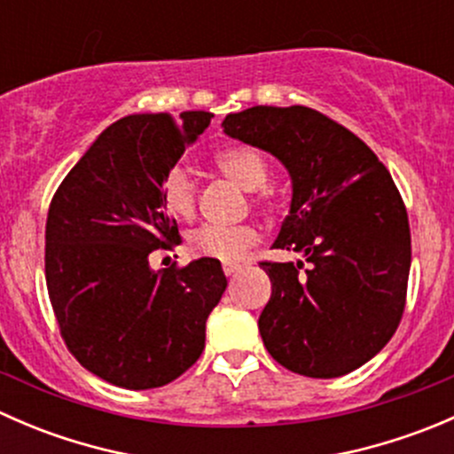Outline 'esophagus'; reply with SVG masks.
<instances>
[{
    "label": "esophagus",
    "mask_w": 454,
    "mask_h": 454,
    "mask_svg": "<svg viewBox=\"0 0 454 454\" xmlns=\"http://www.w3.org/2000/svg\"><path fill=\"white\" fill-rule=\"evenodd\" d=\"M222 270H223V274H226V277H232V274L239 272L241 263H223Z\"/></svg>",
    "instance_id": "esophagus-1"
}]
</instances>
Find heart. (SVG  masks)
<instances>
[{
    "mask_svg": "<svg viewBox=\"0 0 454 454\" xmlns=\"http://www.w3.org/2000/svg\"><path fill=\"white\" fill-rule=\"evenodd\" d=\"M215 167L222 176L235 182L239 189L254 191L253 204L265 206L268 195L261 193L268 182V164L259 153L248 146H228L213 158ZM160 198L164 208L177 219H191L198 215L200 186L193 173L182 164L168 168L160 184ZM259 241V231L253 223H237V226H219V223H204L189 235V250L195 256L217 261H237L248 248Z\"/></svg>",
    "mask_w": 454,
    "mask_h": 454,
    "instance_id": "b5f03b06",
    "label": "heart"
}]
</instances>
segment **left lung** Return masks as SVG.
Instances as JSON below:
<instances>
[{
	"label": "left lung",
	"instance_id": "1",
	"mask_svg": "<svg viewBox=\"0 0 454 454\" xmlns=\"http://www.w3.org/2000/svg\"><path fill=\"white\" fill-rule=\"evenodd\" d=\"M222 127L270 151L292 177L274 248L303 253L308 265L261 261L272 281L259 316L265 349L308 378L363 367L391 340L406 305L411 228L391 173L358 136L303 105H256Z\"/></svg>",
	"mask_w": 454,
	"mask_h": 454
}]
</instances>
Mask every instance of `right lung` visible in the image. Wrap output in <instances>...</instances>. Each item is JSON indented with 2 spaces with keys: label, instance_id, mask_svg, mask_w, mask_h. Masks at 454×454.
Listing matches in <instances>:
<instances>
[{
  "label": "right lung",
  "instance_id": "add662e5",
  "mask_svg": "<svg viewBox=\"0 0 454 454\" xmlns=\"http://www.w3.org/2000/svg\"><path fill=\"white\" fill-rule=\"evenodd\" d=\"M213 114H134L109 125L61 182L45 222V283L70 354L116 387H164L204 351L228 281L217 259L151 270L180 244L160 198Z\"/></svg>",
  "mask_w": 454,
  "mask_h": 454
}]
</instances>
